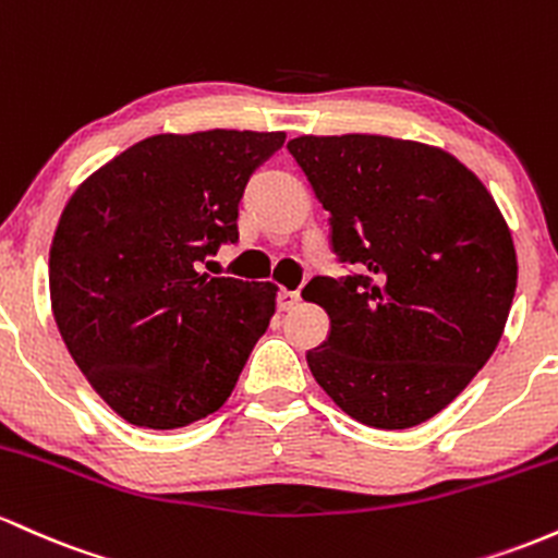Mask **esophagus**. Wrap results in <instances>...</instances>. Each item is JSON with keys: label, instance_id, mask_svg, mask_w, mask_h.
<instances>
[{"label": "esophagus", "instance_id": "1", "mask_svg": "<svg viewBox=\"0 0 558 558\" xmlns=\"http://www.w3.org/2000/svg\"><path fill=\"white\" fill-rule=\"evenodd\" d=\"M300 303V295L295 290H281L277 295V308L279 311H292Z\"/></svg>", "mask_w": 558, "mask_h": 558}]
</instances>
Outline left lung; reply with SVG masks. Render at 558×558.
Instances as JSON below:
<instances>
[{
    "instance_id": "8db88e82",
    "label": "left lung",
    "mask_w": 558,
    "mask_h": 558,
    "mask_svg": "<svg viewBox=\"0 0 558 558\" xmlns=\"http://www.w3.org/2000/svg\"><path fill=\"white\" fill-rule=\"evenodd\" d=\"M329 210L331 250L361 274L313 277L329 316L308 350L324 392L377 429L427 422L485 366L517 292V253L496 199L446 149L377 134L287 144Z\"/></svg>"
}]
</instances>
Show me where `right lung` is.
<instances>
[{"mask_svg":"<svg viewBox=\"0 0 558 558\" xmlns=\"http://www.w3.org/2000/svg\"><path fill=\"white\" fill-rule=\"evenodd\" d=\"M284 131L158 134L73 192L49 250L62 342L97 396L144 429L221 409L277 308V284L199 274L240 240V199Z\"/></svg>","mask_w":558,"mask_h":558,"instance_id":"right-lung-1","label":"right lung"}]
</instances>
